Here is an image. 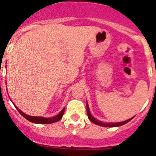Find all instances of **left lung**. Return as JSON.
Instances as JSON below:
<instances>
[{
	"label": "left lung",
	"instance_id": "obj_1",
	"mask_svg": "<svg viewBox=\"0 0 156 156\" xmlns=\"http://www.w3.org/2000/svg\"><path fill=\"white\" fill-rule=\"evenodd\" d=\"M87 116H88V118L90 119V121L91 122H93L94 124L95 125H98V126H104V127H117V126H123L125 124H126L127 122H129V121H131L132 118H129L128 120H126V121H121V122H116V123H111V122H103L101 121H99L97 120L96 118H95L94 116L91 115L90 112V109H89V106H88V104H87Z\"/></svg>",
	"mask_w": 156,
	"mask_h": 156
}]
</instances>
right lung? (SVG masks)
I'll return each instance as SVG.
<instances>
[{
	"label": "right lung",
	"instance_id": "1",
	"mask_svg": "<svg viewBox=\"0 0 156 156\" xmlns=\"http://www.w3.org/2000/svg\"><path fill=\"white\" fill-rule=\"evenodd\" d=\"M14 106H15V105H14ZM16 108H17V110L20 112V114L23 116V117H25L27 120H28V121H30V122L35 124H51L54 123V122H57V121H59L61 118H62V116H63L64 112H65V108H63L58 114H57V115H56V116H53V117H50V118H46V117H43V116H29V115H27L26 113L23 112L21 111L19 108H18L17 107H16Z\"/></svg>",
	"mask_w": 156,
	"mask_h": 156
}]
</instances>
